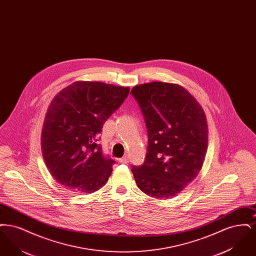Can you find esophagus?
I'll return each instance as SVG.
<instances>
[{"mask_svg":"<svg viewBox=\"0 0 256 256\" xmlns=\"http://www.w3.org/2000/svg\"><path fill=\"white\" fill-rule=\"evenodd\" d=\"M119 162H121V163H124V164H126V163H128L130 162V159L128 156H124L122 158L119 159Z\"/></svg>","mask_w":256,"mask_h":256,"instance_id":"1","label":"esophagus"}]
</instances>
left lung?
<instances>
[{
  "mask_svg": "<svg viewBox=\"0 0 256 256\" xmlns=\"http://www.w3.org/2000/svg\"><path fill=\"white\" fill-rule=\"evenodd\" d=\"M142 111L148 137L145 162L132 167L138 188L156 198H170L192 182L208 146L204 110L184 87L154 82L130 92Z\"/></svg>",
  "mask_w": 256,
  "mask_h": 256,
  "instance_id": "left-lung-1",
  "label": "left lung"
}]
</instances>
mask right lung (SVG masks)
Listing matches in <instances>:
<instances>
[{"mask_svg": "<svg viewBox=\"0 0 256 256\" xmlns=\"http://www.w3.org/2000/svg\"><path fill=\"white\" fill-rule=\"evenodd\" d=\"M128 93V87L80 80L52 98L42 128L41 148L50 174L64 188L90 194L108 182L115 161L104 156L98 139Z\"/></svg>", "mask_w": 256, "mask_h": 256, "instance_id": "add662e5", "label": "right lung"}]
</instances>
